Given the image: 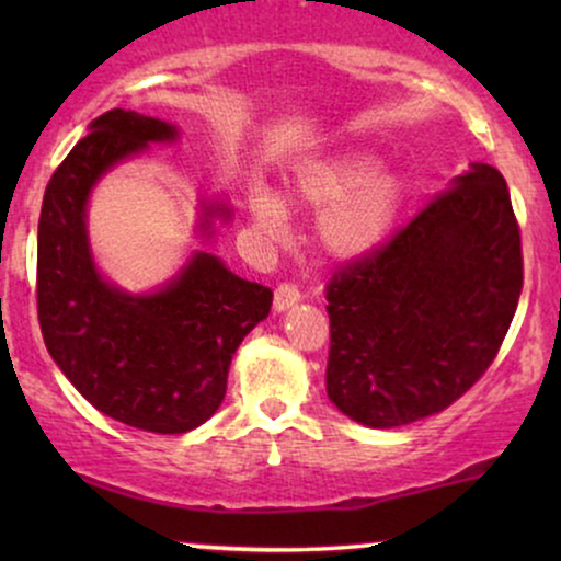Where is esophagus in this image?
<instances>
[{
    "mask_svg": "<svg viewBox=\"0 0 561 561\" xmlns=\"http://www.w3.org/2000/svg\"><path fill=\"white\" fill-rule=\"evenodd\" d=\"M298 300H300L298 285H293V282H282V285L276 287V293H274L276 311H287V308H293Z\"/></svg>",
    "mask_w": 561,
    "mask_h": 561,
    "instance_id": "esophagus-1",
    "label": "esophagus"
}]
</instances>
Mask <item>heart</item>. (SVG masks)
I'll list each match as a JSON object with an SVG mask.
<instances>
[{
	"instance_id": "heart-1",
	"label": "heart",
	"mask_w": 561,
	"mask_h": 561,
	"mask_svg": "<svg viewBox=\"0 0 561 561\" xmlns=\"http://www.w3.org/2000/svg\"><path fill=\"white\" fill-rule=\"evenodd\" d=\"M295 197L308 208L321 210L317 242L334 261H356L388 240L401 214L403 182L382 171L375 152L347 150L306 165L293 184ZM253 216L263 229L276 231L285 210L268 192L253 195Z\"/></svg>"
}]
</instances>
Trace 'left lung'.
<instances>
[{"label":"left lung","instance_id":"1","mask_svg":"<svg viewBox=\"0 0 561 561\" xmlns=\"http://www.w3.org/2000/svg\"><path fill=\"white\" fill-rule=\"evenodd\" d=\"M523 293L508 186L472 163L375 253L327 282V396L366 427L448 409L485 375Z\"/></svg>","mask_w":561,"mask_h":561}]
</instances>
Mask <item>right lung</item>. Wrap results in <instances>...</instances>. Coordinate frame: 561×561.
I'll list each match as a JSON object with an SVG mask.
<instances>
[{
  "mask_svg": "<svg viewBox=\"0 0 561 561\" xmlns=\"http://www.w3.org/2000/svg\"><path fill=\"white\" fill-rule=\"evenodd\" d=\"M176 134L165 121L121 107L94 118L49 179L36 250V308L49 356L96 411L160 435L190 433L216 414L231 356L274 298L210 253L192 255L150 295L124 293L96 272L89 192L115 163ZM216 216L231 214L203 205L199 229L210 234Z\"/></svg>",
  "mask_w": 561,
  "mask_h": 561,
  "instance_id": "1",
  "label": "right lung"
}]
</instances>
